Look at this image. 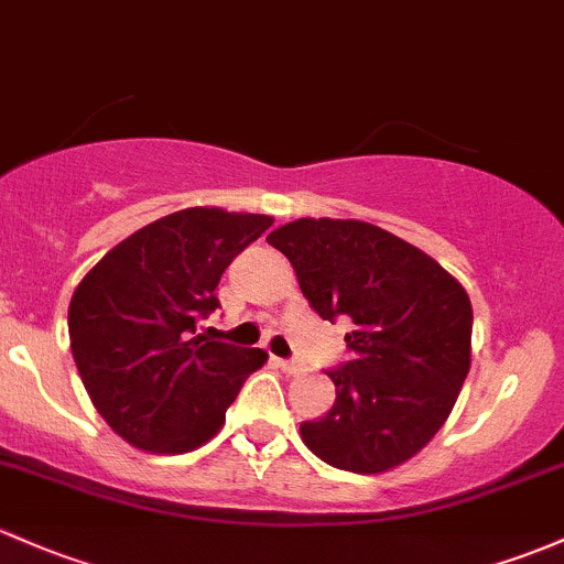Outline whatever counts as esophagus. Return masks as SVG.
Here are the masks:
<instances>
[{
  "instance_id": "34e87169",
  "label": "esophagus",
  "mask_w": 564,
  "mask_h": 564,
  "mask_svg": "<svg viewBox=\"0 0 564 564\" xmlns=\"http://www.w3.org/2000/svg\"><path fill=\"white\" fill-rule=\"evenodd\" d=\"M274 362H276V366L282 368L284 373H299L301 368H304V362H301V360H295V357H290V360H282V357H276Z\"/></svg>"
}]
</instances>
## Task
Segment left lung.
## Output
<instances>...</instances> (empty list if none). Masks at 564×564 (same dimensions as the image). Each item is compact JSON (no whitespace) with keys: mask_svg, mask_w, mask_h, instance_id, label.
Here are the masks:
<instances>
[{"mask_svg":"<svg viewBox=\"0 0 564 564\" xmlns=\"http://www.w3.org/2000/svg\"><path fill=\"white\" fill-rule=\"evenodd\" d=\"M323 319L347 317L352 360L330 368L336 401L301 438L333 468L381 474L438 433L470 368L474 308L433 258L360 220L301 217L265 236Z\"/></svg>","mask_w":564,"mask_h":564,"instance_id":"left-lung-1","label":"left lung"}]
</instances>
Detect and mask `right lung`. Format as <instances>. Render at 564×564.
Here are the masks:
<instances>
[{
	"label": "right lung",
	"mask_w": 564,
	"mask_h": 564,
	"mask_svg": "<svg viewBox=\"0 0 564 564\" xmlns=\"http://www.w3.org/2000/svg\"><path fill=\"white\" fill-rule=\"evenodd\" d=\"M274 223L193 207L112 247L77 284L69 341L96 411L137 449L183 454L226 422L263 349L193 336L220 301L223 271Z\"/></svg>",
	"instance_id": "add662e5"
}]
</instances>
